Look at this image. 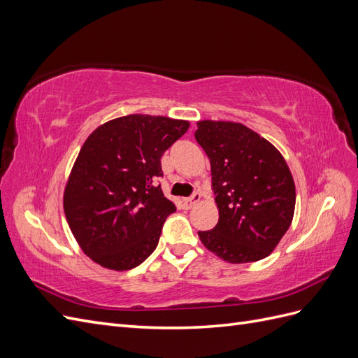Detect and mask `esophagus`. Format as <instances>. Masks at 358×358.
Returning a JSON list of instances; mask_svg holds the SVG:
<instances>
[{
	"label": "esophagus",
	"instance_id": "1",
	"mask_svg": "<svg viewBox=\"0 0 358 358\" xmlns=\"http://www.w3.org/2000/svg\"><path fill=\"white\" fill-rule=\"evenodd\" d=\"M200 199H201V194H200L199 191H196L189 199L183 200V208H185V209L194 208V206H196V204L200 201Z\"/></svg>",
	"mask_w": 358,
	"mask_h": 358
}]
</instances>
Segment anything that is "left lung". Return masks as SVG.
<instances>
[{"mask_svg": "<svg viewBox=\"0 0 358 358\" xmlns=\"http://www.w3.org/2000/svg\"><path fill=\"white\" fill-rule=\"evenodd\" d=\"M194 134L210 161L220 220L199 231L203 245L225 262L266 258L289 229L296 187L279 150L242 124L200 121Z\"/></svg>", "mask_w": 358, "mask_h": 358, "instance_id": "obj_1", "label": "left lung"}]
</instances>
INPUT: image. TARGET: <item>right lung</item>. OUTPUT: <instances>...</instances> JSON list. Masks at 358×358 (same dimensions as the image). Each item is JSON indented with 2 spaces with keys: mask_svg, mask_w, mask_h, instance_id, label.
<instances>
[{
  "mask_svg": "<svg viewBox=\"0 0 358 358\" xmlns=\"http://www.w3.org/2000/svg\"><path fill=\"white\" fill-rule=\"evenodd\" d=\"M189 124L128 115L86 138L64 192V212L83 252L112 270L142 264L155 251L175 204L162 194L161 157Z\"/></svg>",
  "mask_w": 358,
  "mask_h": 358,
  "instance_id": "1",
  "label": "right lung"
}]
</instances>
